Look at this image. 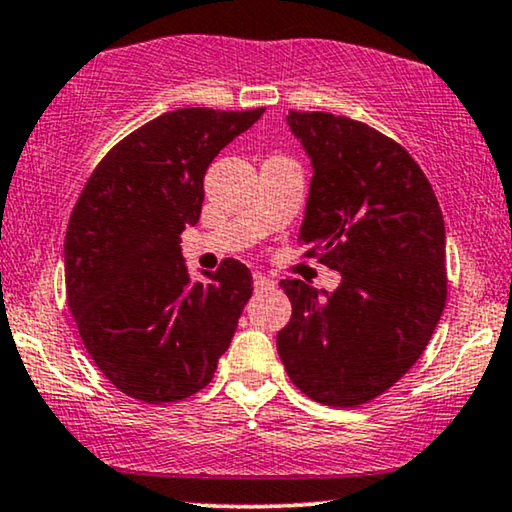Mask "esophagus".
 Listing matches in <instances>:
<instances>
[{"instance_id": "esophagus-1", "label": "esophagus", "mask_w": 512, "mask_h": 512, "mask_svg": "<svg viewBox=\"0 0 512 512\" xmlns=\"http://www.w3.org/2000/svg\"><path fill=\"white\" fill-rule=\"evenodd\" d=\"M252 281H255V288H257V290H267V288H271V285H274V281H271V278L262 276V274L252 276Z\"/></svg>"}]
</instances>
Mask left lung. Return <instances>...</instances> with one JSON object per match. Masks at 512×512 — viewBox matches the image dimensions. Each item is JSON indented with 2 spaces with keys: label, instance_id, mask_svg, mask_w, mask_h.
<instances>
[{
  "label": "left lung",
  "instance_id": "obj_1",
  "mask_svg": "<svg viewBox=\"0 0 512 512\" xmlns=\"http://www.w3.org/2000/svg\"><path fill=\"white\" fill-rule=\"evenodd\" d=\"M288 126L313 177L299 243L342 274L335 292L281 281L292 302L276 346L299 391L356 407L417 363L447 299L445 222L405 147L367 124L292 112Z\"/></svg>",
  "mask_w": 512,
  "mask_h": 512
}]
</instances>
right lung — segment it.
I'll return each instance as SVG.
<instances>
[{
  "instance_id": "obj_1",
  "label": "right lung",
  "mask_w": 512,
  "mask_h": 512,
  "mask_svg": "<svg viewBox=\"0 0 512 512\" xmlns=\"http://www.w3.org/2000/svg\"><path fill=\"white\" fill-rule=\"evenodd\" d=\"M262 114H161L109 149L81 189L65 234L67 306L93 363L135 400L199 393L229 349L250 269L224 260L192 283L180 234L199 222L210 163Z\"/></svg>"
}]
</instances>
